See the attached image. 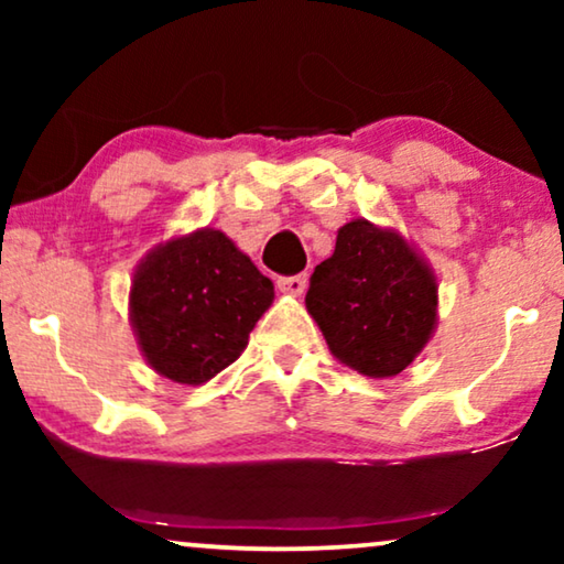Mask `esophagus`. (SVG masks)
Segmentation results:
<instances>
[{"instance_id": "esophagus-1", "label": "esophagus", "mask_w": 564, "mask_h": 564, "mask_svg": "<svg viewBox=\"0 0 564 564\" xmlns=\"http://www.w3.org/2000/svg\"><path fill=\"white\" fill-rule=\"evenodd\" d=\"M305 274H292V276H280L276 280V288H280V292H284V295H303L305 292Z\"/></svg>"}]
</instances>
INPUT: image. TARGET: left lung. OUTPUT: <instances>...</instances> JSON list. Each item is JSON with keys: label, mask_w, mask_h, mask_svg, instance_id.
I'll return each mask as SVG.
<instances>
[{"label": "left lung", "mask_w": 564, "mask_h": 564, "mask_svg": "<svg viewBox=\"0 0 564 564\" xmlns=\"http://www.w3.org/2000/svg\"><path fill=\"white\" fill-rule=\"evenodd\" d=\"M305 307L328 349L359 375L395 377L423 351L438 321L434 269L395 228L357 218L315 267Z\"/></svg>", "instance_id": "left-lung-1"}]
</instances>
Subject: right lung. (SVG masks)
Returning a JSON list of instances; mask_svg holds the SVG:
<instances>
[{"mask_svg":"<svg viewBox=\"0 0 564 564\" xmlns=\"http://www.w3.org/2000/svg\"><path fill=\"white\" fill-rule=\"evenodd\" d=\"M274 300V284L215 228L145 253L130 284V326L153 372L203 384L241 357Z\"/></svg>","mask_w":564,"mask_h":564,"instance_id":"obj_1","label":"right lung"}]
</instances>
